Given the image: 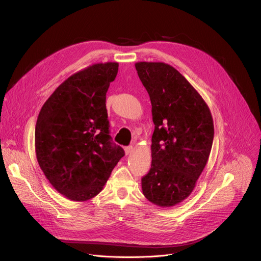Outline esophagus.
Returning <instances> with one entry per match:
<instances>
[{
  "instance_id": "1",
  "label": "esophagus",
  "mask_w": 261,
  "mask_h": 261,
  "mask_svg": "<svg viewBox=\"0 0 261 261\" xmlns=\"http://www.w3.org/2000/svg\"><path fill=\"white\" fill-rule=\"evenodd\" d=\"M132 151H133V146H127V147H125V152H126L127 155L130 154V153H132Z\"/></svg>"
}]
</instances>
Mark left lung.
I'll return each instance as SVG.
<instances>
[{"mask_svg":"<svg viewBox=\"0 0 261 261\" xmlns=\"http://www.w3.org/2000/svg\"><path fill=\"white\" fill-rule=\"evenodd\" d=\"M152 106L151 168L142 177L144 196L158 206L185 200L206 165L214 121L206 102L186 78L163 62L135 63Z\"/></svg>","mask_w":261,"mask_h":261,"instance_id":"left-lung-1","label":"left lung"}]
</instances>
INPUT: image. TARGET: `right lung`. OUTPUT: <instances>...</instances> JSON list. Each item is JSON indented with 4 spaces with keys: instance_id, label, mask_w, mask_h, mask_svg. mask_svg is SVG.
Instances as JSON below:
<instances>
[{
    "instance_id": "1",
    "label": "right lung",
    "mask_w": 261,
    "mask_h": 261,
    "mask_svg": "<svg viewBox=\"0 0 261 261\" xmlns=\"http://www.w3.org/2000/svg\"><path fill=\"white\" fill-rule=\"evenodd\" d=\"M117 72V62H107L75 73L39 113L35 130L39 166L53 187L72 201L97 196L125 155L112 142L106 108V94Z\"/></svg>"
}]
</instances>
